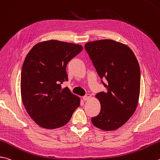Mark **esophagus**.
I'll return each instance as SVG.
<instances>
[{
    "mask_svg": "<svg viewBox=\"0 0 160 160\" xmlns=\"http://www.w3.org/2000/svg\"><path fill=\"white\" fill-rule=\"evenodd\" d=\"M91 97H92L91 94H86L85 96H84V97H82V98H83L84 101H88V100L90 99V98H91Z\"/></svg>",
    "mask_w": 160,
    "mask_h": 160,
    "instance_id": "esophagus-1",
    "label": "esophagus"
}]
</instances>
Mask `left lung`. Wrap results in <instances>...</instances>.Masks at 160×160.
<instances>
[{"label":"left lung","mask_w":160,"mask_h":160,"mask_svg":"<svg viewBox=\"0 0 160 160\" xmlns=\"http://www.w3.org/2000/svg\"><path fill=\"white\" fill-rule=\"evenodd\" d=\"M98 75L106 78V92L96 94L101 111L92 118L94 125L103 131H115L124 125L137 108L141 74L137 59L125 44L104 39L85 45Z\"/></svg>","instance_id":"left-lung-1"}]
</instances>
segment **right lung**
Listing matches in <instances>:
<instances>
[{
    "label": "right lung",
    "instance_id": "obj_1",
    "mask_svg": "<svg viewBox=\"0 0 160 160\" xmlns=\"http://www.w3.org/2000/svg\"><path fill=\"white\" fill-rule=\"evenodd\" d=\"M82 46L56 40L34 45L23 63L21 97L28 114L38 125L48 129L66 125L80 104V98L68 88L66 66Z\"/></svg>",
    "mask_w": 160,
    "mask_h": 160
}]
</instances>
